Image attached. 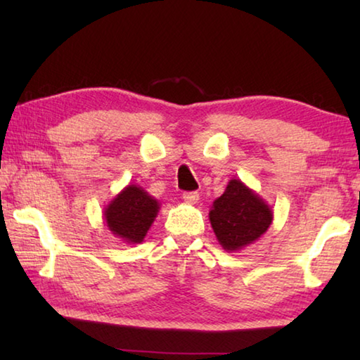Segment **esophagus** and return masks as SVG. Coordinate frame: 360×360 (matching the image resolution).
I'll use <instances>...</instances> for the list:
<instances>
[{"instance_id":"1","label":"esophagus","mask_w":360,"mask_h":360,"mask_svg":"<svg viewBox=\"0 0 360 360\" xmlns=\"http://www.w3.org/2000/svg\"><path fill=\"white\" fill-rule=\"evenodd\" d=\"M182 200H184L187 205H195V203H198L200 193L198 192H184L182 193Z\"/></svg>"}]
</instances>
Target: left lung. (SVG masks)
Listing matches in <instances>:
<instances>
[{"label":"left lung","instance_id":"8db88e82","mask_svg":"<svg viewBox=\"0 0 360 360\" xmlns=\"http://www.w3.org/2000/svg\"><path fill=\"white\" fill-rule=\"evenodd\" d=\"M210 222L219 245L236 252L265 233L273 222V210L245 182L230 179L225 192L212 202Z\"/></svg>","mask_w":360,"mask_h":360}]
</instances>
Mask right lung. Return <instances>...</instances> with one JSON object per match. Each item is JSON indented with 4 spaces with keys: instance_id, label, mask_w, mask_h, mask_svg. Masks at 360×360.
I'll return each instance as SVG.
<instances>
[{
    "instance_id": "right-lung-1",
    "label": "right lung",
    "mask_w": 360,
    "mask_h": 360,
    "mask_svg": "<svg viewBox=\"0 0 360 360\" xmlns=\"http://www.w3.org/2000/svg\"><path fill=\"white\" fill-rule=\"evenodd\" d=\"M160 210V203L143 187L130 184L122 188L103 211L106 227L127 245L144 241Z\"/></svg>"
}]
</instances>
